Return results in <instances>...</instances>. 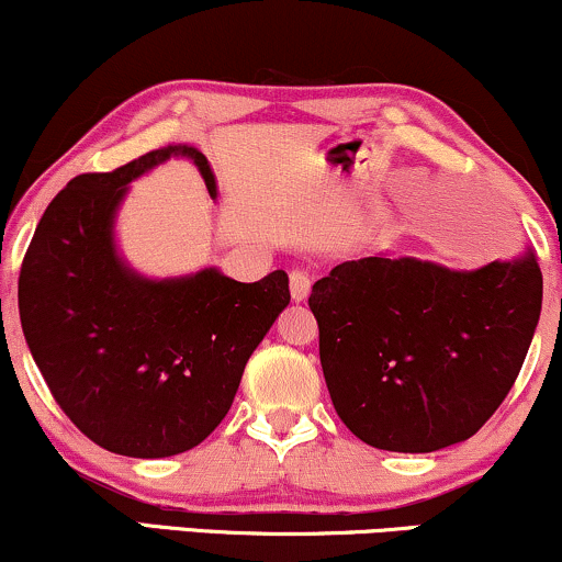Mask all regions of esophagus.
Masks as SVG:
<instances>
[{
  "label": "esophagus",
  "instance_id": "esophagus-1",
  "mask_svg": "<svg viewBox=\"0 0 562 562\" xmlns=\"http://www.w3.org/2000/svg\"><path fill=\"white\" fill-rule=\"evenodd\" d=\"M289 289H292V300L300 304L310 296V279L302 270H292V276H289Z\"/></svg>",
  "mask_w": 562,
  "mask_h": 562
}]
</instances>
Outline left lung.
Masks as SVG:
<instances>
[{
	"label": "left lung",
	"mask_w": 562,
	"mask_h": 562,
	"mask_svg": "<svg viewBox=\"0 0 562 562\" xmlns=\"http://www.w3.org/2000/svg\"><path fill=\"white\" fill-rule=\"evenodd\" d=\"M338 417L396 453L469 440L495 414L535 338V252L476 270L417 258L346 260L310 294Z\"/></svg>",
	"instance_id": "left-lung-1"
}]
</instances>
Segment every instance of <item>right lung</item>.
<instances>
[{
  "instance_id": "1",
  "label": "right lung",
  "mask_w": 562,
  "mask_h": 562,
  "mask_svg": "<svg viewBox=\"0 0 562 562\" xmlns=\"http://www.w3.org/2000/svg\"><path fill=\"white\" fill-rule=\"evenodd\" d=\"M171 156L190 158L216 198L211 164L190 145L75 177L41 216L18 281L27 349L61 412L95 446L133 459L203 442L292 300L283 270L255 283L218 268L145 279L124 262L116 211L130 182Z\"/></svg>"
}]
</instances>
